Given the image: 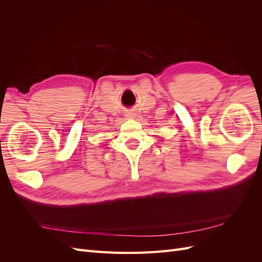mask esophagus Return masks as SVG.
<instances>
[{"mask_svg":"<svg viewBox=\"0 0 262 262\" xmlns=\"http://www.w3.org/2000/svg\"><path fill=\"white\" fill-rule=\"evenodd\" d=\"M125 118H128V119H134L137 117V114L136 113H133V112H128V113H125Z\"/></svg>","mask_w":262,"mask_h":262,"instance_id":"34e87169","label":"esophagus"}]
</instances>
